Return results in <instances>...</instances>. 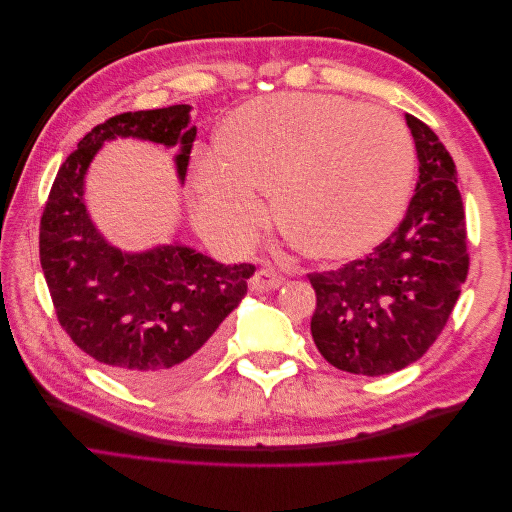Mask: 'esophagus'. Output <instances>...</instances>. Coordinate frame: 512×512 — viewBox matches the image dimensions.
Instances as JSON below:
<instances>
[{
	"label": "esophagus",
	"mask_w": 512,
	"mask_h": 512,
	"mask_svg": "<svg viewBox=\"0 0 512 512\" xmlns=\"http://www.w3.org/2000/svg\"><path fill=\"white\" fill-rule=\"evenodd\" d=\"M282 284H284V277L277 273L275 269L265 267V269H258L254 273V277L250 280V290H254V292H269V290L280 288Z\"/></svg>",
	"instance_id": "1"
}]
</instances>
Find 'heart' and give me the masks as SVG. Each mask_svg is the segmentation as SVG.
I'll list each match as a JSON object with an SVG mask.
<instances>
[{"mask_svg": "<svg viewBox=\"0 0 512 512\" xmlns=\"http://www.w3.org/2000/svg\"><path fill=\"white\" fill-rule=\"evenodd\" d=\"M213 156L192 166L198 228L228 250L250 245L273 198L286 239L320 260L374 250L404 215L414 151L408 130L382 108L339 96L280 94L235 108Z\"/></svg>", "mask_w": 512, "mask_h": 512, "instance_id": "obj_1", "label": "heart"}]
</instances>
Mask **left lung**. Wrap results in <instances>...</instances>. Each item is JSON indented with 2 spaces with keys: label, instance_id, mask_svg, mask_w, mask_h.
<instances>
[{
  "label": "left lung",
  "instance_id": "1",
  "mask_svg": "<svg viewBox=\"0 0 512 512\" xmlns=\"http://www.w3.org/2000/svg\"><path fill=\"white\" fill-rule=\"evenodd\" d=\"M418 181L406 218L361 260L307 275L316 290L312 337L333 367L393 374L436 342L468 275L466 213L451 153L421 119L406 115Z\"/></svg>",
  "mask_w": 512,
  "mask_h": 512
}]
</instances>
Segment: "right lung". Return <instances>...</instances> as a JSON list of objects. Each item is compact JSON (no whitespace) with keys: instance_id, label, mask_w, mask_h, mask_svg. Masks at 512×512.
Masks as SVG:
<instances>
[{"instance_id":"add662e5","label":"right lung","mask_w":512,"mask_h":512,"mask_svg":"<svg viewBox=\"0 0 512 512\" xmlns=\"http://www.w3.org/2000/svg\"><path fill=\"white\" fill-rule=\"evenodd\" d=\"M190 104L115 115L83 136L61 164L40 220V265L72 342L108 374L168 391L203 371L222 344L220 324L247 294L254 265H222L183 243L121 252L85 205V175L106 141L177 147L183 183L196 126Z\"/></svg>"}]
</instances>
